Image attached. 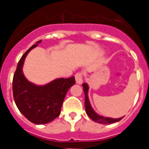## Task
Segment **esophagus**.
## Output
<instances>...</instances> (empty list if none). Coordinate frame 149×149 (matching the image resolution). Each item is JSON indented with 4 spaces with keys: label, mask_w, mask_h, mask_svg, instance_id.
Wrapping results in <instances>:
<instances>
[{
    "label": "esophagus",
    "mask_w": 149,
    "mask_h": 149,
    "mask_svg": "<svg viewBox=\"0 0 149 149\" xmlns=\"http://www.w3.org/2000/svg\"><path fill=\"white\" fill-rule=\"evenodd\" d=\"M75 81L76 83L78 84H81L83 83V74L80 72L75 74Z\"/></svg>",
    "instance_id": "1"
}]
</instances>
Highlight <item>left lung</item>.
Returning <instances> with one entry per match:
<instances>
[{"label":"left lung","instance_id":"8db88e82","mask_svg":"<svg viewBox=\"0 0 149 149\" xmlns=\"http://www.w3.org/2000/svg\"><path fill=\"white\" fill-rule=\"evenodd\" d=\"M83 87H84V94H85V109H86V114L89 116L90 119H93L94 122H98L101 124H113L116 122H119L123 118H119V119H113V118H109V117H104L102 116L98 115L92 107L89 102V97H88V91H89V86L86 83L83 84Z\"/></svg>","mask_w":149,"mask_h":149}]
</instances>
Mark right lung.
I'll list each match as a JSON object with an SVG mask.
<instances>
[{
  "instance_id": "1",
  "label": "right lung",
  "mask_w": 149,
  "mask_h": 149,
  "mask_svg": "<svg viewBox=\"0 0 149 149\" xmlns=\"http://www.w3.org/2000/svg\"><path fill=\"white\" fill-rule=\"evenodd\" d=\"M41 42L38 41L24 54L13 81V98L17 107L30 122L36 125L47 124L59 116L67 92L75 84L74 76L55 79L43 86L27 81L22 71L24 62L27 54Z\"/></svg>"
}]
</instances>
